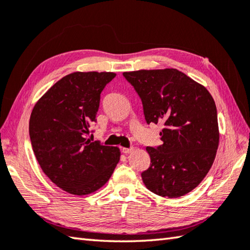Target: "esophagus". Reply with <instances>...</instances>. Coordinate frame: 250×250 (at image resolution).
Instances as JSON below:
<instances>
[{"instance_id": "obj_1", "label": "esophagus", "mask_w": 250, "mask_h": 250, "mask_svg": "<svg viewBox=\"0 0 250 250\" xmlns=\"http://www.w3.org/2000/svg\"><path fill=\"white\" fill-rule=\"evenodd\" d=\"M121 150H122V153H124V154H130V153H132V151H133V147H130V148L124 147Z\"/></svg>"}]
</instances>
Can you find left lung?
Instances as JSON below:
<instances>
[{
  "label": "left lung",
  "mask_w": 250,
  "mask_h": 250,
  "mask_svg": "<svg viewBox=\"0 0 250 250\" xmlns=\"http://www.w3.org/2000/svg\"><path fill=\"white\" fill-rule=\"evenodd\" d=\"M143 104L147 124H163V144L146 147L142 180L150 192L177 198L206 177L219 145L217 107L204 85L173 68L124 72Z\"/></svg>",
  "instance_id": "left-lung-1"
}]
</instances>
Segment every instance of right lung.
<instances>
[{
  "label": "right lung",
  "instance_id": "add662e5",
  "mask_svg": "<svg viewBox=\"0 0 250 250\" xmlns=\"http://www.w3.org/2000/svg\"><path fill=\"white\" fill-rule=\"evenodd\" d=\"M114 72H72L57 81L34 105L29 135L43 172L72 195L101 188L120 159L115 146L85 138L96 121L101 93Z\"/></svg>",
  "mask_w": 250,
  "mask_h": 250
}]
</instances>
